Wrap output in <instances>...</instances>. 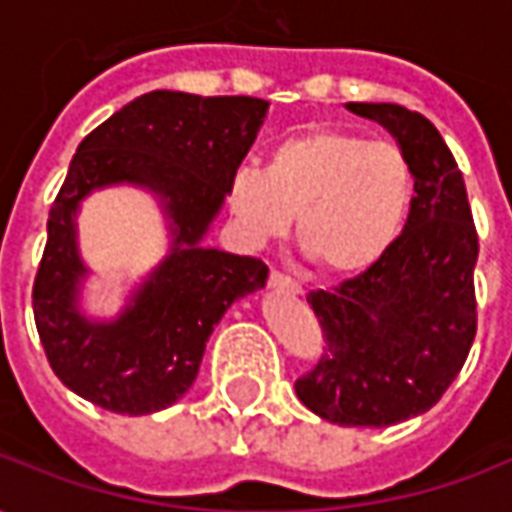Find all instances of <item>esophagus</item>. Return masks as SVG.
Wrapping results in <instances>:
<instances>
[{"label": "esophagus", "mask_w": 512, "mask_h": 512, "mask_svg": "<svg viewBox=\"0 0 512 512\" xmlns=\"http://www.w3.org/2000/svg\"><path fill=\"white\" fill-rule=\"evenodd\" d=\"M268 282H271V285H274V288H279V290H288V293H301L299 282L290 277V274H285V271H271Z\"/></svg>", "instance_id": "1"}]
</instances>
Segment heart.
Segmentation results:
<instances>
[{"instance_id": "obj_1", "label": "heart", "mask_w": 512, "mask_h": 512, "mask_svg": "<svg viewBox=\"0 0 512 512\" xmlns=\"http://www.w3.org/2000/svg\"><path fill=\"white\" fill-rule=\"evenodd\" d=\"M417 194V172L395 142L343 128H312L271 147L266 169L238 167L227 202L241 233L263 244L288 233L315 268L351 277L395 246Z\"/></svg>"}]
</instances>
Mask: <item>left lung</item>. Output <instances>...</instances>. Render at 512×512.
I'll return each instance as SVG.
<instances>
[{"label":"left lung","mask_w":512,"mask_h":512,"mask_svg":"<svg viewBox=\"0 0 512 512\" xmlns=\"http://www.w3.org/2000/svg\"><path fill=\"white\" fill-rule=\"evenodd\" d=\"M378 120L417 172L408 222L384 260L332 290H310L318 362L296 395L318 417L386 428L425 414L450 389L477 334V230L466 183L428 117L397 104H348Z\"/></svg>","instance_id":"8db88e82"}]
</instances>
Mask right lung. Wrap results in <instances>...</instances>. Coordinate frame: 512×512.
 <instances>
[{
  "mask_svg": "<svg viewBox=\"0 0 512 512\" xmlns=\"http://www.w3.org/2000/svg\"><path fill=\"white\" fill-rule=\"evenodd\" d=\"M266 109L268 101L249 95L153 90L84 136L51 205L32 285L40 343L71 392L131 417L172 406L194 384L227 307L266 285L263 260L200 246ZM123 179L165 197L176 246L115 324H90L75 312L83 267L72 216L84 193Z\"/></svg>",
  "mask_w": 512,
  "mask_h": 512,
  "instance_id": "1",
  "label": "right lung"
}]
</instances>
